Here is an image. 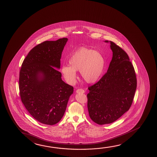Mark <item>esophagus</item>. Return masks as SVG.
Masks as SVG:
<instances>
[{
	"label": "esophagus",
	"mask_w": 157,
	"mask_h": 157,
	"mask_svg": "<svg viewBox=\"0 0 157 157\" xmlns=\"http://www.w3.org/2000/svg\"><path fill=\"white\" fill-rule=\"evenodd\" d=\"M76 92L77 93H85V90H83V89H78L76 90Z\"/></svg>",
	"instance_id": "1"
}]
</instances>
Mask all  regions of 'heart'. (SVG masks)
I'll return each instance as SVG.
<instances>
[{
  "mask_svg": "<svg viewBox=\"0 0 157 157\" xmlns=\"http://www.w3.org/2000/svg\"><path fill=\"white\" fill-rule=\"evenodd\" d=\"M69 65H63L61 71L69 83L75 82L76 71H80L83 79L88 83L97 81L101 75L105 66L104 58L100 53L88 48L78 50L69 60Z\"/></svg>",
  "mask_w": 157,
  "mask_h": 157,
  "instance_id": "heart-1",
  "label": "heart"
}]
</instances>
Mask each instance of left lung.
I'll return each instance as SVG.
<instances>
[{"mask_svg": "<svg viewBox=\"0 0 157 157\" xmlns=\"http://www.w3.org/2000/svg\"><path fill=\"white\" fill-rule=\"evenodd\" d=\"M109 42L113 56L107 72L88 88L89 115L99 125L115 122L129 109L137 87L134 67L128 55L115 42Z\"/></svg>", "mask_w": 157, "mask_h": 157, "instance_id": "8db88e82", "label": "left lung"}]
</instances>
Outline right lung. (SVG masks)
<instances>
[{
    "instance_id": "1",
    "label": "right lung",
    "mask_w": 157,
    "mask_h": 157,
    "mask_svg": "<svg viewBox=\"0 0 157 157\" xmlns=\"http://www.w3.org/2000/svg\"><path fill=\"white\" fill-rule=\"evenodd\" d=\"M67 39L45 41L33 48L20 69L21 99L30 115L45 124H56L62 118L71 86L62 80L60 58Z\"/></svg>"
}]
</instances>
